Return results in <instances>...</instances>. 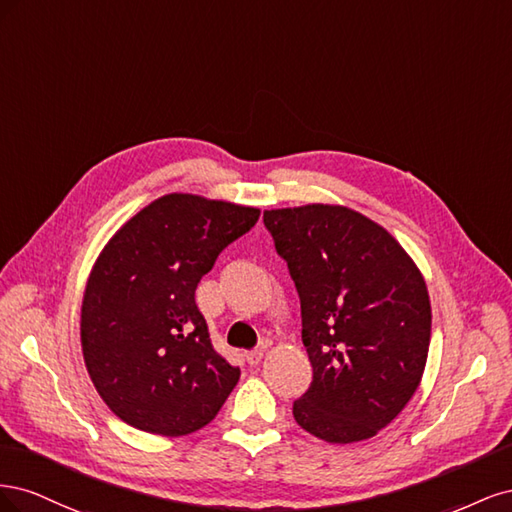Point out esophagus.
Returning a JSON list of instances; mask_svg holds the SVG:
<instances>
[{
  "instance_id": "obj_1",
  "label": "esophagus",
  "mask_w": 512,
  "mask_h": 512,
  "mask_svg": "<svg viewBox=\"0 0 512 512\" xmlns=\"http://www.w3.org/2000/svg\"><path fill=\"white\" fill-rule=\"evenodd\" d=\"M245 361H247V365L256 367V365L262 361V350H252V352H245Z\"/></svg>"
}]
</instances>
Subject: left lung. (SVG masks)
I'll list each match as a JSON object with an SVG mask.
<instances>
[{
    "label": "left lung",
    "mask_w": 512,
    "mask_h": 512,
    "mask_svg": "<svg viewBox=\"0 0 512 512\" xmlns=\"http://www.w3.org/2000/svg\"><path fill=\"white\" fill-rule=\"evenodd\" d=\"M265 226L297 286L314 367L294 421L331 444L374 438L425 371L431 303L421 269L389 230L344 205L269 209Z\"/></svg>",
    "instance_id": "8db88e82"
}]
</instances>
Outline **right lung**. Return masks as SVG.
<instances>
[{
	"mask_svg": "<svg viewBox=\"0 0 512 512\" xmlns=\"http://www.w3.org/2000/svg\"><path fill=\"white\" fill-rule=\"evenodd\" d=\"M260 209L173 192L108 239L81 305L83 359L123 423L179 438L209 425L241 371L213 350L194 292Z\"/></svg>",
	"mask_w": 512,
	"mask_h": 512,
	"instance_id": "add662e5",
	"label": "right lung"
}]
</instances>
